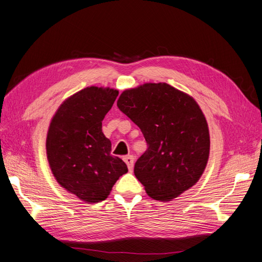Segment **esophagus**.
Here are the masks:
<instances>
[{"label": "esophagus", "instance_id": "34e87169", "mask_svg": "<svg viewBox=\"0 0 262 262\" xmlns=\"http://www.w3.org/2000/svg\"><path fill=\"white\" fill-rule=\"evenodd\" d=\"M123 161H124V163L126 164V166H128V169H129L130 171H132L133 165H134V158H133V156H132V155L125 156V157L123 158Z\"/></svg>", "mask_w": 262, "mask_h": 262}]
</instances>
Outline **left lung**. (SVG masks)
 <instances>
[{
  "mask_svg": "<svg viewBox=\"0 0 262 262\" xmlns=\"http://www.w3.org/2000/svg\"><path fill=\"white\" fill-rule=\"evenodd\" d=\"M117 106L147 143L134 175L150 198L170 201L199 181L209 161L210 133L193 97L169 84L145 83L123 91Z\"/></svg>",
  "mask_w": 262,
  "mask_h": 262,
  "instance_id": "left-lung-1",
  "label": "left lung"
}]
</instances>
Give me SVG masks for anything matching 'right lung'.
I'll list each match as a JSON object with an SVG mask.
<instances>
[{
  "label": "right lung",
  "mask_w": 262,
  "mask_h": 262,
  "mask_svg": "<svg viewBox=\"0 0 262 262\" xmlns=\"http://www.w3.org/2000/svg\"><path fill=\"white\" fill-rule=\"evenodd\" d=\"M119 92L91 86L73 94L53 115L46 149L58 184L86 203L105 200L119 177L128 171L121 158L113 156L112 142L101 121Z\"/></svg>",
  "instance_id": "add662e5"
}]
</instances>
